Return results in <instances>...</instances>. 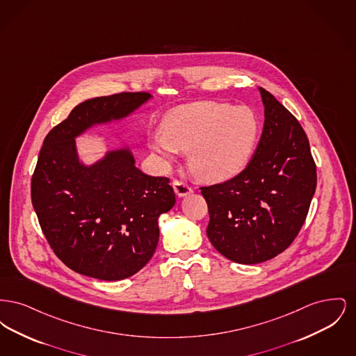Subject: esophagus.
I'll return each instance as SVG.
<instances>
[{"mask_svg": "<svg viewBox=\"0 0 356 356\" xmlns=\"http://www.w3.org/2000/svg\"><path fill=\"white\" fill-rule=\"evenodd\" d=\"M173 189H175L176 195L180 196V197L186 196V195H189V193L192 192L191 186L186 184V181H181V180H175V181H173Z\"/></svg>", "mask_w": 356, "mask_h": 356, "instance_id": "34e87169", "label": "esophagus"}]
</instances>
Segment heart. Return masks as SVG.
<instances>
[{
	"instance_id": "obj_1",
	"label": "heart",
	"mask_w": 356,
	"mask_h": 356,
	"mask_svg": "<svg viewBox=\"0 0 356 356\" xmlns=\"http://www.w3.org/2000/svg\"><path fill=\"white\" fill-rule=\"evenodd\" d=\"M259 120L248 106L199 102L172 112L164 131H156L149 147L164 161L188 152V165L199 179L222 181L243 170L259 138Z\"/></svg>"
}]
</instances>
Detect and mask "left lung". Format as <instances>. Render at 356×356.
<instances>
[{"label":"left lung","mask_w":356,"mask_h":356,"mask_svg":"<svg viewBox=\"0 0 356 356\" xmlns=\"http://www.w3.org/2000/svg\"><path fill=\"white\" fill-rule=\"evenodd\" d=\"M259 89L266 120L251 161L222 183L200 186L209 241L240 264L263 263L287 250L316 189V164L305 129L270 92Z\"/></svg>","instance_id":"1"}]
</instances>
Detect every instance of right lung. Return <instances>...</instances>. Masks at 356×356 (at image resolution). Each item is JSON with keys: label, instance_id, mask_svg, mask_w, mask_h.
Here are the masks:
<instances>
[{"label": "right lung", "instance_id": "obj_1", "mask_svg": "<svg viewBox=\"0 0 356 356\" xmlns=\"http://www.w3.org/2000/svg\"><path fill=\"white\" fill-rule=\"evenodd\" d=\"M151 97L121 92L89 99L51 128L32 176V204L53 252L70 270L115 282L140 271L159 241L157 220L176 203L168 177L135 167L128 151L85 168L74 137L96 122L129 115Z\"/></svg>", "mask_w": 356, "mask_h": 356}]
</instances>
